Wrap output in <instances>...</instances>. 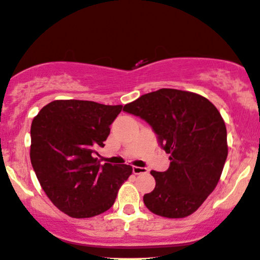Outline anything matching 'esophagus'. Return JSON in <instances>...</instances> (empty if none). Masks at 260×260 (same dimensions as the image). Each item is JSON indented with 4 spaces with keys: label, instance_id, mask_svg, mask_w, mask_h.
Here are the masks:
<instances>
[{
    "label": "esophagus",
    "instance_id": "1",
    "mask_svg": "<svg viewBox=\"0 0 260 260\" xmlns=\"http://www.w3.org/2000/svg\"><path fill=\"white\" fill-rule=\"evenodd\" d=\"M133 172L135 175H140V174H147L148 172V169L146 168H140V166H133Z\"/></svg>",
    "mask_w": 260,
    "mask_h": 260
}]
</instances>
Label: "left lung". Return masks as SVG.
I'll return each mask as SVG.
<instances>
[{
  "label": "left lung",
  "instance_id": "1",
  "mask_svg": "<svg viewBox=\"0 0 260 260\" xmlns=\"http://www.w3.org/2000/svg\"><path fill=\"white\" fill-rule=\"evenodd\" d=\"M146 120L170 154L169 169L150 171L153 191L143 203L166 218H184L216 188L226 156V127L216 106L204 96L177 89H159L124 106Z\"/></svg>",
  "mask_w": 260,
  "mask_h": 260
}]
</instances>
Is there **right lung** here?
<instances>
[{
    "label": "right lung",
    "instance_id": "add662e5",
    "mask_svg": "<svg viewBox=\"0 0 260 260\" xmlns=\"http://www.w3.org/2000/svg\"><path fill=\"white\" fill-rule=\"evenodd\" d=\"M123 106L55 100L31 124V164L50 201L72 218H90L113 206L130 165L95 158Z\"/></svg>",
    "mask_w": 260,
    "mask_h": 260
}]
</instances>
